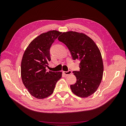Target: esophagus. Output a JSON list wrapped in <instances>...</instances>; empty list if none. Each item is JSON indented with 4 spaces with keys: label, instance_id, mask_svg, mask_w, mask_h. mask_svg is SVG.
I'll list each match as a JSON object with an SVG mask.
<instances>
[{
    "label": "esophagus",
    "instance_id": "34e87169",
    "mask_svg": "<svg viewBox=\"0 0 126 126\" xmlns=\"http://www.w3.org/2000/svg\"><path fill=\"white\" fill-rule=\"evenodd\" d=\"M63 73L66 76H68L72 74V71L71 70H68V71H63Z\"/></svg>",
    "mask_w": 126,
    "mask_h": 126
}]
</instances>
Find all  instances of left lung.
Here are the masks:
<instances>
[{
	"label": "left lung",
	"mask_w": 126,
	"mask_h": 126,
	"mask_svg": "<svg viewBox=\"0 0 126 126\" xmlns=\"http://www.w3.org/2000/svg\"><path fill=\"white\" fill-rule=\"evenodd\" d=\"M69 49L72 59L80 61L79 71H74L77 81L70 85L76 96L86 98L96 92L104 72V64L99 49L94 40L85 33L64 32L59 37Z\"/></svg>",
	"instance_id": "obj_1"
}]
</instances>
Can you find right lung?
<instances>
[{
  "instance_id": "1",
  "label": "right lung",
  "mask_w": 126,
  "mask_h": 126,
  "mask_svg": "<svg viewBox=\"0 0 126 126\" xmlns=\"http://www.w3.org/2000/svg\"><path fill=\"white\" fill-rule=\"evenodd\" d=\"M62 32L50 30L35 38L27 47L21 63L22 82L30 94L37 99L47 98L54 92L62 72L46 70L51 60L50 48Z\"/></svg>"
}]
</instances>
